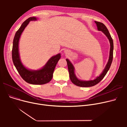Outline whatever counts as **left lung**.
I'll return each mask as SVG.
<instances>
[{
	"mask_svg": "<svg viewBox=\"0 0 127 127\" xmlns=\"http://www.w3.org/2000/svg\"><path fill=\"white\" fill-rule=\"evenodd\" d=\"M96 23L97 29L99 31H102L104 34L106 35V36L108 37L109 40V42L110 43V55H109V59L108 60V63L106 64L105 67L103 70L102 72L100 75L99 76L97 77L96 79H95L93 80H90V81H82L78 79L75 74V68L74 66L70 62L69 60L67 59H66V61H67V66H68V69L69 74V78L71 81L75 84L77 86H80V87H91V86H94L98 84L100 81H101L102 79L104 77L106 73L108 72V70H109L110 66L111 65L113 57V48H114V46H113V39L110 34L109 30H108L106 26L102 23L96 22Z\"/></svg>",
	"mask_w": 127,
	"mask_h": 127,
	"instance_id": "left-lung-1",
	"label": "left lung"
}]
</instances>
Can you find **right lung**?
I'll list each match as a JSON object with an SVG mask.
<instances>
[{"label":"right lung","mask_w":127,"mask_h":127,"mask_svg":"<svg viewBox=\"0 0 127 127\" xmlns=\"http://www.w3.org/2000/svg\"><path fill=\"white\" fill-rule=\"evenodd\" d=\"M36 20L37 18L35 17H29L22 24L21 27L17 31L13 39L12 56L13 62L17 71L26 82L32 84L41 85L47 83L51 81L56 66L61 58V54L59 53L52 57L44 67L38 70H30L23 65L19 57V40L22 32L29 22Z\"/></svg>","instance_id":"right-lung-1"}]
</instances>
